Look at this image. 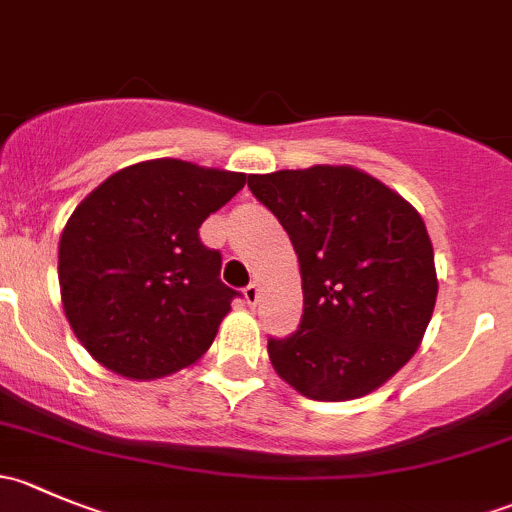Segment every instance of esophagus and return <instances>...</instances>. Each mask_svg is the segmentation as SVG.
<instances>
[{
  "mask_svg": "<svg viewBox=\"0 0 512 512\" xmlns=\"http://www.w3.org/2000/svg\"><path fill=\"white\" fill-rule=\"evenodd\" d=\"M242 294H245L247 304H257L260 302V285H257V282H250V285L242 289Z\"/></svg>",
  "mask_w": 512,
  "mask_h": 512,
  "instance_id": "34e87169",
  "label": "esophagus"
}]
</instances>
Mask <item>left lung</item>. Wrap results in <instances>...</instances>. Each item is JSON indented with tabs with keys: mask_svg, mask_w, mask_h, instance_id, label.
<instances>
[{
	"mask_svg": "<svg viewBox=\"0 0 512 512\" xmlns=\"http://www.w3.org/2000/svg\"><path fill=\"white\" fill-rule=\"evenodd\" d=\"M292 240L304 309L297 332L270 339L272 366L314 401H352L416 354L438 277L423 218L354 165H312L247 178Z\"/></svg>",
	"mask_w": 512,
	"mask_h": 512,
	"instance_id": "left-lung-1",
	"label": "left lung"
}]
</instances>
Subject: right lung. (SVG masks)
<instances>
[{
  "mask_svg": "<svg viewBox=\"0 0 512 512\" xmlns=\"http://www.w3.org/2000/svg\"><path fill=\"white\" fill-rule=\"evenodd\" d=\"M245 180L156 158L116 170L76 205L59 240L61 304L98 364L153 381L208 352L237 292L198 230Z\"/></svg>",
  "mask_w": 512,
  "mask_h": 512,
  "instance_id": "obj_1",
  "label": "right lung"
}]
</instances>
